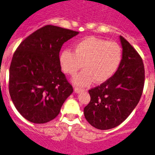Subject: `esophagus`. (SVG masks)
<instances>
[{"mask_svg":"<svg viewBox=\"0 0 155 155\" xmlns=\"http://www.w3.org/2000/svg\"><path fill=\"white\" fill-rule=\"evenodd\" d=\"M84 90H85V89H81V88H79V87L75 88V92H76V93H79V92H83Z\"/></svg>","mask_w":155,"mask_h":155,"instance_id":"esophagus-1","label":"esophagus"}]
</instances>
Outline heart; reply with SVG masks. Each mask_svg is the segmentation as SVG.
<instances>
[{
    "label": "heart",
    "mask_w": 155,
    "mask_h": 155,
    "mask_svg": "<svg viewBox=\"0 0 155 155\" xmlns=\"http://www.w3.org/2000/svg\"><path fill=\"white\" fill-rule=\"evenodd\" d=\"M121 59L122 50L118 43L90 36L78 41L73 51L63 50L60 63L63 72L70 76L82 66L84 69L75 76L73 82L83 87L93 80L97 83L108 80L116 72Z\"/></svg>",
    "instance_id": "1"
}]
</instances>
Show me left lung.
<instances>
[{
    "instance_id": "obj_1",
    "label": "left lung",
    "mask_w": 155,
    "mask_h": 155,
    "mask_svg": "<svg viewBox=\"0 0 155 155\" xmlns=\"http://www.w3.org/2000/svg\"><path fill=\"white\" fill-rule=\"evenodd\" d=\"M122 59L115 74L89 89L90 102L84 108L87 121L100 130L111 129L122 123L136 107L144 85L142 59L135 49L120 36Z\"/></svg>"
}]
</instances>
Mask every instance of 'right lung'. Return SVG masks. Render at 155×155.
Listing matches in <instances>:
<instances>
[{"label": "right lung", "instance_id": "obj_1", "mask_svg": "<svg viewBox=\"0 0 155 155\" xmlns=\"http://www.w3.org/2000/svg\"><path fill=\"white\" fill-rule=\"evenodd\" d=\"M79 32L47 25L24 39L13 55L9 92L14 105L30 122L54 119L73 92L62 73L60 51L63 43Z\"/></svg>", "mask_w": 155, "mask_h": 155}]
</instances>
